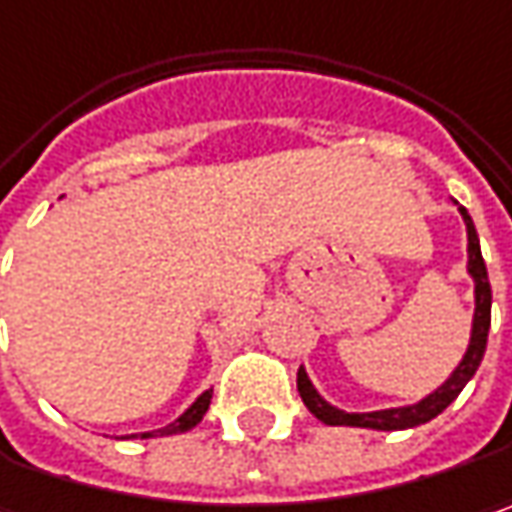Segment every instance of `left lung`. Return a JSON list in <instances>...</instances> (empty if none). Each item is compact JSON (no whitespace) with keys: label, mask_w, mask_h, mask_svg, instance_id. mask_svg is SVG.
Here are the masks:
<instances>
[{"label":"left lung","mask_w":512,"mask_h":512,"mask_svg":"<svg viewBox=\"0 0 512 512\" xmlns=\"http://www.w3.org/2000/svg\"><path fill=\"white\" fill-rule=\"evenodd\" d=\"M458 212L464 217L467 226V272L476 283V312H473V332H470V346L461 358V364L453 369V375L441 384V387L430 392L427 398H421L418 404L410 407H392V410H375V412H346L332 407L329 401H323L318 395V389L312 387L306 369H298V392L303 398V404L309 407V412L329 424V427H367V430H410L418 424L433 421L435 415L447 410L458 398V392L467 387V381L476 375L478 364L484 358L487 349V332H490V303H493V292H490V280H487V266L481 257V246H478L476 226L473 217L467 214L464 206H458Z\"/></svg>","instance_id":"obj_1"}]
</instances>
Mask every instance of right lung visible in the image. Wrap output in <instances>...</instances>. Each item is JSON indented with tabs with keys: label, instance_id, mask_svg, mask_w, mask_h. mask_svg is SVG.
<instances>
[{
	"label": "right lung",
	"instance_id": "obj_1",
	"mask_svg": "<svg viewBox=\"0 0 512 512\" xmlns=\"http://www.w3.org/2000/svg\"><path fill=\"white\" fill-rule=\"evenodd\" d=\"M209 404H212V389H206L194 404H191L189 410L183 412L177 421H171L168 427L163 430H154V433H140V438H154V435H177V433H189L191 427H197L200 421H203V415L209 410ZM131 438H137V435H131Z\"/></svg>",
	"mask_w": 512,
	"mask_h": 512
}]
</instances>
